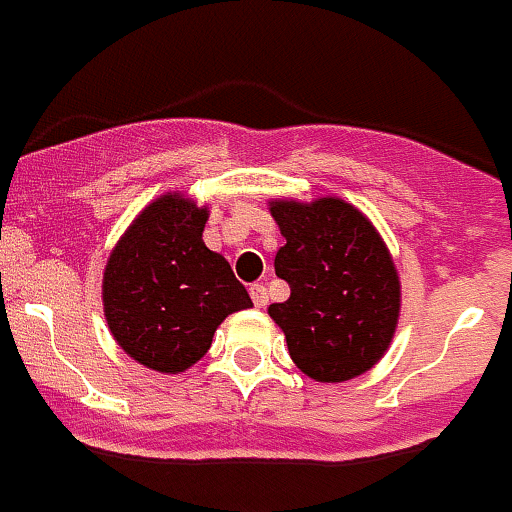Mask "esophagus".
<instances>
[{"label": "esophagus", "mask_w": 512, "mask_h": 512, "mask_svg": "<svg viewBox=\"0 0 512 512\" xmlns=\"http://www.w3.org/2000/svg\"><path fill=\"white\" fill-rule=\"evenodd\" d=\"M251 298H253V304L259 306V309H264L269 301L267 288H264V285H259V282H256V285H251Z\"/></svg>", "instance_id": "obj_1"}]
</instances>
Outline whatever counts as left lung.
<instances>
[{
    "label": "left lung",
    "mask_w": 512,
    "mask_h": 512,
    "mask_svg": "<svg viewBox=\"0 0 512 512\" xmlns=\"http://www.w3.org/2000/svg\"><path fill=\"white\" fill-rule=\"evenodd\" d=\"M269 211L285 237L275 272L290 285L269 317L290 359L320 383L357 378L386 354L399 322L402 290L383 237L341 198L272 200Z\"/></svg>",
    "instance_id": "8db88e82"
}]
</instances>
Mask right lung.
<instances>
[{
    "label": "right lung",
    "instance_id": "right-lung-1",
    "mask_svg": "<svg viewBox=\"0 0 512 512\" xmlns=\"http://www.w3.org/2000/svg\"><path fill=\"white\" fill-rule=\"evenodd\" d=\"M208 208L166 192L132 222L102 275V309L118 346L158 372L198 362L224 317L253 306L230 261L208 251Z\"/></svg>",
    "mask_w": 512,
    "mask_h": 512
}]
</instances>
